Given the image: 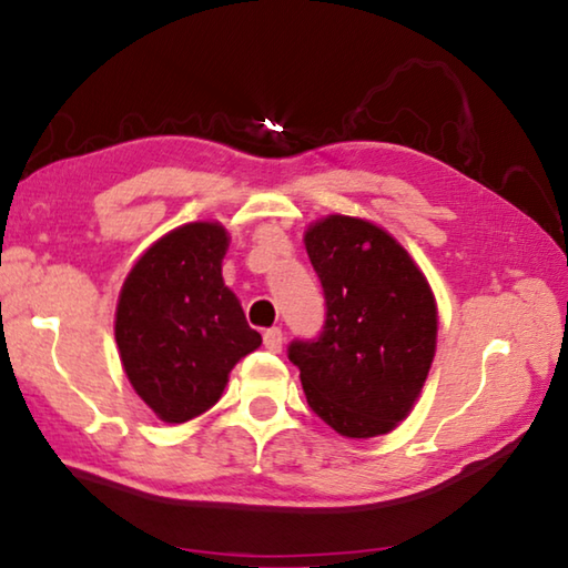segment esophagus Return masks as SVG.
<instances>
[{"mask_svg":"<svg viewBox=\"0 0 568 568\" xmlns=\"http://www.w3.org/2000/svg\"><path fill=\"white\" fill-rule=\"evenodd\" d=\"M263 343H265V348L271 351V353H281V348H283V331L281 328H267L263 333Z\"/></svg>","mask_w":568,"mask_h":568,"instance_id":"obj_1","label":"esophagus"}]
</instances>
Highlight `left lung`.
Masks as SVG:
<instances>
[{
	"instance_id": "left-lung-1",
	"label": "left lung",
	"mask_w": 568,
	"mask_h": 568,
	"mask_svg": "<svg viewBox=\"0 0 568 568\" xmlns=\"http://www.w3.org/2000/svg\"><path fill=\"white\" fill-rule=\"evenodd\" d=\"M305 250L325 295L318 338L287 345L307 406L341 436L388 434L410 413L434 363V293L406 250L368 220H318Z\"/></svg>"
}]
</instances>
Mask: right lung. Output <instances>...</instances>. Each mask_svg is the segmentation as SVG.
I'll return each mask as SVG.
<instances>
[{"label": "right lung", "mask_w": 568, "mask_h": 568, "mask_svg": "<svg viewBox=\"0 0 568 568\" xmlns=\"http://www.w3.org/2000/svg\"><path fill=\"white\" fill-rule=\"evenodd\" d=\"M230 237L187 223L160 237L122 285L114 341L132 388L165 423L213 408L233 365L263 343L223 283Z\"/></svg>", "instance_id": "1"}]
</instances>
